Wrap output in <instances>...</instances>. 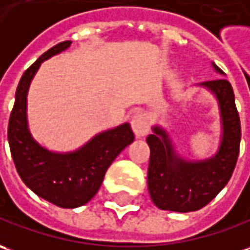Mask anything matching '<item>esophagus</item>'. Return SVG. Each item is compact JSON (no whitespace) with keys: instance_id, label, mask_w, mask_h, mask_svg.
Wrapping results in <instances>:
<instances>
[{"instance_id":"34e87169","label":"esophagus","mask_w":250,"mask_h":250,"mask_svg":"<svg viewBox=\"0 0 250 250\" xmlns=\"http://www.w3.org/2000/svg\"><path fill=\"white\" fill-rule=\"evenodd\" d=\"M149 118L144 112H135L131 118V128L137 137H144L149 132Z\"/></svg>"}]
</instances>
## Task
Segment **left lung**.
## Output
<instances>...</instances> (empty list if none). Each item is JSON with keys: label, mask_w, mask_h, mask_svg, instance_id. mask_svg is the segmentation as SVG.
<instances>
[{"label": "left lung", "mask_w": 250, "mask_h": 250, "mask_svg": "<svg viewBox=\"0 0 250 250\" xmlns=\"http://www.w3.org/2000/svg\"><path fill=\"white\" fill-rule=\"evenodd\" d=\"M219 74L222 69L213 64ZM219 100L223 138L215 157L188 163L178 159L164 130L153 127L146 138L150 147L147 188L157 208L174 212L198 210L210 203L231 178L239 154L241 122L235 106L234 91L225 78L204 83Z\"/></svg>", "instance_id": "left-lung-1"}]
</instances>
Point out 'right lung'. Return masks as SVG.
Listing matches in <instances>:
<instances>
[{"label":"right lung","instance_id":"right-lung-1","mask_svg":"<svg viewBox=\"0 0 250 250\" xmlns=\"http://www.w3.org/2000/svg\"><path fill=\"white\" fill-rule=\"evenodd\" d=\"M71 41H64L41 56L27 68L16 89L12 108L8 141L15 167L30 189L60 208H76L96 196L106 169L118 154L134 141L130 125H119L97 135L74 153L57 154L38 145L27 127V91L41 62L65 50Z\"/></svg>","mask_w":250,"mask_h":250}]
</instances>
